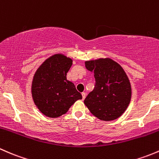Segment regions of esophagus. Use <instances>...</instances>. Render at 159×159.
<instances>
[{"mask_svg":"<svg viewBox=\"0 0 159 159\" xmlns=\"http://www.w3.org/2000/svg\"><path fill=\"white\" fill-rule=\"evenodd\" d=\"M86 93H82V96H83V99H84L86 98Z\"/></svg>","mask_w":159,"mask_h":159,"instance_id":"esophagus-1","label":"esophagus"}]
</instances>
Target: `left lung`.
<instances>
[{
	"label": "left lung",
	"instance_id": "1",
	"mask_svg": "<svg viewBox=\"0 0 159 159\" xmlns=\"http://www.w3.org/2000/svg\"><path fill=\"white\" fill-rule=\"evenodd\" d=\"M96 84L84 100L89 110L102 121H112L126 110L132 96L129 80L122 66L110 58L85 62Z\"/></svg>",
	"mask_w": 159,
	"mask_h": 159
}]
</instances>
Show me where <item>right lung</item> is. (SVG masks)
<instances>
[{"mask_svg":"<svg viewBox=\"0 0 159 159\" xmlns=\"http://www.w3.org/2000/svg\"><path fill=\"white\" fill-rule=\"evenodd\" d=\"M72 63V59L58 53L47 59L34 74L31 86L33 99L47 117H60L83 98L75 85L66 79Z\"/></svg>","mask_w":159,"mask_h":159,"instance_id":"obj_1","label":"right lung"}]
</instances>
